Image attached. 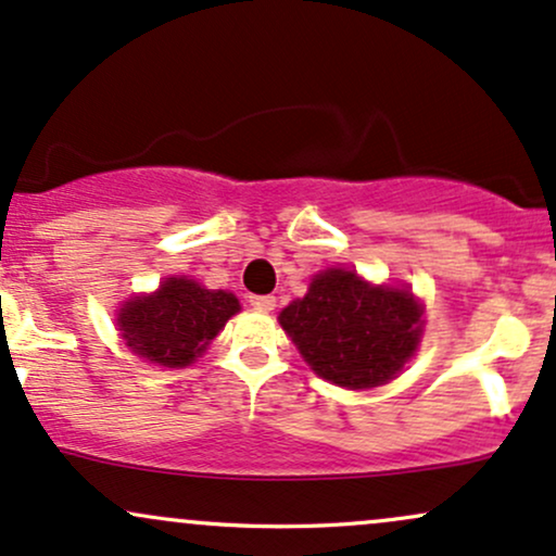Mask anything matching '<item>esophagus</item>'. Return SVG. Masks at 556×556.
Returning a JSON list of instances; mask_svg holds the SVG:
<instances>
[{
    "label": "esophagus",
    "mask_w": 556,
    "mask_h": 556,
    "mask_svg": "<svg viewBox=\"0 0 556 556\" xmlns=\"http://www.w3.org/2000/svg\"><path fill=\"white\" fill-rule=\"evenodd\" d=\"M249 304H252V307L260 309V312H270L273 307H276V296L254 294V296H249Z\"/></svg>",
    "instance_id": "esophagus-1"
}]
</instances>
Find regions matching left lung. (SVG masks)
<instances>
[{
  "label": "left lung",
  "instance_id": "obj_1",
  "mask_svg": "<svg viewBox=\"0 0 556 556\" xmlns=\"http://www.w3.org/2000/svg\"><path fill=\"white\" fill-rule=\"evenodd\" d=\"M420 304L404 289L370 286L352 270L312 278L280 326L320 378L344 389L389 383L420 341Z\"/></svg>",
  "mask_w": 556,
  "mask_h": 556
}]
</instances>
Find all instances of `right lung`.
<instances>
[{"mask_svg":"<svg viewBox=\"0 0 556 556\" xmlns=\"http://www.w3.org/2000/svg\"><path fill=\"white\" fill-rule=\"evenodd\" d=\"M236 312L239 299L228 291L202 289L189 278H167L157 294L130 299L117 326L143 359L184 367L207 349Z\"/></svg>","mask_w":556,"mask_h":556,"instance_id":"add662e5","label":"right lung"}]
</instances>
